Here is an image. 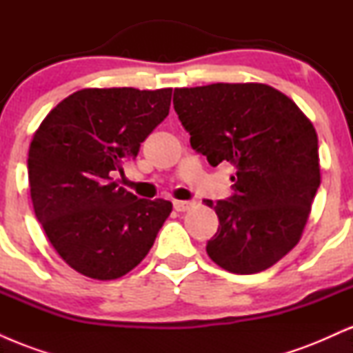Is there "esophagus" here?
<instances>
[{"mask_svg": "<svg viewBox=\"0 0 353 353\" xmlns=\"http://www.w3.org/2000/svg\"><path fill=\"white\" fill-rule=\"evenodd\" d=\"M192 208V202L190 201H174V209L177 210V212H185V210H189Z\"/></svg>", "mask_w": 353, "mask_h": 353, "instance_id": "obj_1", "label": "esophagus"}]
</instances>
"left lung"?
<instances>
[{
	"instance_id": "1",
	"label": "left lung",
	"mask_w": 353,
	"mask_h": 353,
	"mask_svg": "<svg viewBox=\"0 0 353 353\" xmlns=\"http://www.w3.org/2000/svg\"><path fill=\"white\" fill-rule=\"evenodd\" d=\"M172 103L194 151L234 169L230 197L208 201L219 217L209 257L232 274L269 269L299 242L320 185L314 125L259 83L177 88Z\"/></svg>"
}]
</instances>
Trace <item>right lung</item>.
Returning a JSON list of instances; mask_svg holds the SVG:
<instances>
[{"label":"right lung","instance_id":"right-lung-1","mask_svg":"<svg viewBox=\"0 0 353 353\" xmlns=\"http://www.w3.org/2000/svg\"><path fill=\"white\" fill-rule=\"evenodd\" d=\"M172 89H81L44 117L28 154L31 201L51 245L86 277H123L148 255L172 210L114 177L169 114Z\"/></svg>","mask_w":353,"mask_h":353}]
</instances>
